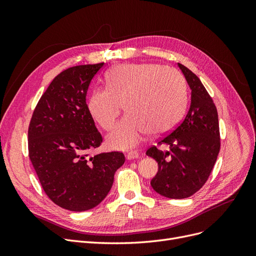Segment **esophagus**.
<instances>
[{
	"label": "esophagus",
	"instance_id": "34e87169",
	"mask_svg": "<svg viewBox=\"0 0 256 256\" xmlns=\"http://www.w3.org/2000/svg\"><path fill=\"white\" fill-rule=\"evenodd\" d=\"M138 157H140V154H138V152H128V154H126V158H127L128 160L136 159V158H138Z\"/></svg>",
	"mask_w": 256,
	"mask_h": 256
}]
</instances>
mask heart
I'll use <instances>...</instances> for the list:
<instances>
[{
  "label": "heart",
  "mask_w": 256,
  "mask_h": 256,
  "mask_svg": "<svg viewBox=\"0 0 256 256\" xmlns=\"http://www.w3.org/2000/svg\"><path fill=\"white\" fill-rule=\"evenodd\" d=\"M106 88L90 92L88 110L104 130L115 126L127 112L108 143L113 148L132 150L147 134L168 132L180 122L187 104V86L182 74L158 64H120L106 74Z\"/></svg>",
  "instance_id": "1"
}]
</instances>
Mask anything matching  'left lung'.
<instances>
[{"mask_svg":"<svg viewBox=\"0 0 256 256\" xmlns=\"http://www.w3.org/2000/svg\"><path fill=\"white\" fill-rule=\"evenodd\" d=\"M191 90V104L182 122L171 134L162 138L159 145L146 154L158 162V172L150 184L168 198H186L194 194L210 175L220 150V130L216 108L204 85L190 69L178 63Z\"/></svg>","mask_w":256,"mask_h":256,"instance_id":"1","label":"left lung"}]
</instances>
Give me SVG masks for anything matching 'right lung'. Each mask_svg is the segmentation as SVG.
Returning <instances> with one entry per match:
<instances>
[{
  "instance_id": "1",
  "label": "right lung",
  "mask_w": 256,
  "mask_h": 256,
  "mask_svg": "<svg viewBox=\"0 0 256 256\" xmlns=\"http://www.w3.org/2000/svg\"><path fill=\"white\" fill-rule=\"evenodd\" d=\"M104 63L79 65L58 74L40 97L28 126V156L46 194L58 206L85 212L102 203L124 162L120 152L88 156L102 136L86 92Z\"/></svg>"
}]
</instances>
